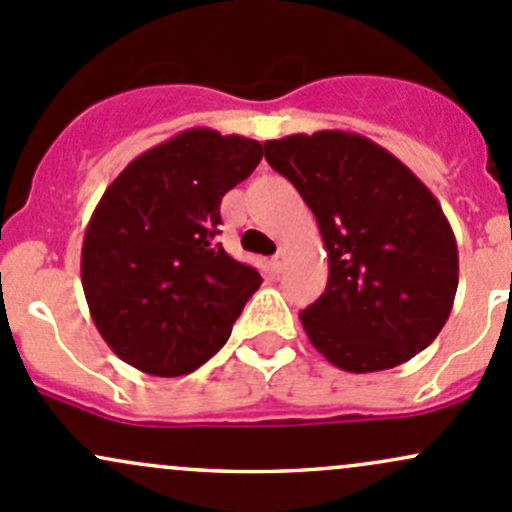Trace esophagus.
I'll use <instances>...</instances> for the list:
<instances>
[{"instance_id":"esophagus-1","label":"esophagus","mask_w":512,"mask_h":512,"mask_svg":"<svg viewBox=\"0 0 512 512\" xmlns=\"http://www.w3.org/2000/svg\"><path fill=\"white\" fill-rule=\"evenodd\" d=\"M285 258H288V251H285L283 249V246H280V249H278V254L276 256H273V268H276V271L280 273V271H283V268H285Z\"/></svg>"}]
</instances>
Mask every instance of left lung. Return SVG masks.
<instances>
[{"label": "left lung", "mask_w": 512, "mask_h": 512, "mask_svg": "<svg viewBox=\"0 0 512 512\" xmlns=\"http://www.w3.org/2000/svg\"><path fill=\"white\" fill-rule=\"evenodd\" d=\"M320 227L327 288L300 312L312 346L351 373L386 371L434 342L459 285L456 239L437 197L386 148L351 131L266 141Z\"/></svg>", "instance_id": "obj_1"}]
</instances>
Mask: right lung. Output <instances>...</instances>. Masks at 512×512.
Returning <instances> with one entry per match:
<instances>
[{
	"label": "right lung",
	"instance_id": "1",
	"mask_svg": "<svg viewBox=\"0 0 512 512\" xmlns=\"http://www.w3.org/2000/svg\"><path fill=\"white\" fill-rule=\"evenodd\" d=\"M261 158L258 141L197 126L148 148L104 190L82 241V290L129 366L183 376L229 339L261 276L214 239L219 205Z\"/></svg>",
	"mask_w": 512,
	"mask_h": 512
}]
</instances>
